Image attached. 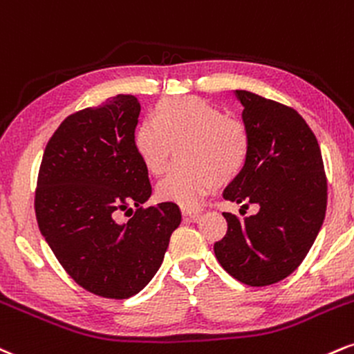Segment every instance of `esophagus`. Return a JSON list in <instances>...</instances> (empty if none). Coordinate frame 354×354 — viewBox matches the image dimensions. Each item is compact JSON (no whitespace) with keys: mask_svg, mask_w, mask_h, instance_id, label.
I'll return each mask as SVG.
<instances>
[{"mask_svg":"<svg viewBox=\"0 0 354 354\" xmlns=\"http://www.w3.org/2000/svg\"><path fill=\"white\" fill-rule=\"evenodd\" d=\"M201 214H202L201 209H189V207H184V209H182V215L190 220H197L201 217Z\"/></svg>","mask_w":354,"mask_h":354,"instance_id":"1","label":"esophagus"}]
</instances>
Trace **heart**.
I'll return each mask as SVG.
<instances>
[{
	"label": "heart",
	"mask_w": 354,
	"mask_h": 354,
	"mask_svg": "<svg viewBox=\"0 0 354 354\" xmlns=\"http://www.w3.org/2000/svg\"><path fill=\"white\" fill-rule=\"evenodd\" d=\"M185 139V157L197 167L174 170L157 185L160 201L195 207L222 182L240 176L250 153V136L242 120L227 118L201 97L157 102L136 132V147L153 174L164 170L170 144Z\"/></svg>",
	"instance_id": "obj_1"
}]
</instances>
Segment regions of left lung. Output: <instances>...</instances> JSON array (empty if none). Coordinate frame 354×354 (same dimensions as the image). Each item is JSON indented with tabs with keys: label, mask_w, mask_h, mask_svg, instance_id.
Wrapping results in <instances>:
<instances>
[{
	"label": "left lung",
	"mask_w": 354,
	"mask_h": 354,
	"mask_svg": "<svg viewBox=\"0 0 354 354\" xmlns=\"http://www.w3.org/2000/svg\"><path fill=\"white\" fill-rule=\"evenodd\" d=\"M235 94L250 153L223 197L260 210L243 220L223 212L228 228L214 252L235 280L267 286L292 275L310 252L326 214V174L317 137L293 107L248 91Z\"/></svg>",
	"instance_id": "8db88e82"
}]
</instances>
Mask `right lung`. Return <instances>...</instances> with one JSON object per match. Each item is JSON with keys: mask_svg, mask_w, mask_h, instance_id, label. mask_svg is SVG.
Listing matches in <instances>:
<instances>
[{"mask_svg": "<svg viewBox=\"0 0 354 354\" xmlns=\"http://www.w3.org/2000/svg\"><path fill=\"white\" fill-rule=\"evenodd\" d=\"M140 102L131 94L74 112L46 145L35 195L37 225L66 273L102 298L139 293L180 225L177 203L142 207L147 165L136 147ZM135 215L117 222L120 211Z\"/></svg>", "mask_w": 354, "mask_h": 354, "instance_id": "add662e5", "label": "right lung"}]
</instances>
